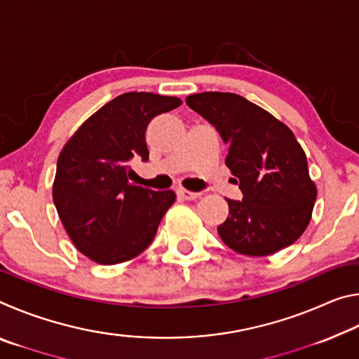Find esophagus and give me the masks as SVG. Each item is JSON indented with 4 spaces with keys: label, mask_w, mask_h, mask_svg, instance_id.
<instances>
[{
    "label": "esophagus",
    "mask_w": 359,
    "mask_h": 359,
    "mask_svg": "<svg viewBox=\"0 0 359 359\" xmlns=\"http://www.w3.org/2000/svg\"><path fill=\"white\" fill-rule=\"evenodd\" d=\"M182 198L184 199H188V201H191V199H196V198H199V194L201 193H198V191H190V190H185V188H180V190L177 191Z\"/></svg>",
    "instance_id": "obj_1"
}]
</instances>
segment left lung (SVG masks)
<instances>
[{
    "mask_svg": "<svg viewBox=\"0 0 359 359\" xmlns=\"http://www.w3.org/2000/svg\"><path fill=\"white\" fill-rule=\"evenodd\" d=\"M187 104L215 126L229 145L226 166L244 199H226L217 228L231 250L267 257L301 238L312 218L317 185L307 156L283 121L236 93L190 95Z\"/></svg>",
    "mask_w": 359,
    "mask_h": 359,
    "instance_id": "1",
    "label": "left lung"
}]
</instances>
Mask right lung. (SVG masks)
I'll use <instances>...</instances> for the list:
<instances>
[{
  "mask_svg": "<svg viewBox=\"0 0 359 359\" xmlns=\"http://www.w3.org/2000/svg\"><path fill=\"white\" fill-rule=\"evenodd\" d=\"M180 104L175 96L123 93L85 120L60 151L53 203L72 244L95 263L136 258L174 204L172 190L131 184L128 163L135 156L149 160V121Z\"/></svg>",
  "mask_w": 359,
  "mask_h": 359,
  "instance_id": "right-lung-1",
  "label": "right lung"
}]
</instances>
